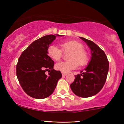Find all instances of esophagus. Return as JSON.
I'll return each mask as SVG.
<instances>
[{
  "label": "esophagus",
  "instance_id": "34e87169",
  "mask_svg": "<svg viewBox=\"0 0 124 124\" xmlns=\"http://www.w3.org/2000/svg\"><path fill=\"white\" fill-rule=\"evenodd\" d=\"M62 76H66V75H67V73H64V72H62Z\"/></svg>",
  "mask_w": 124,
  "mask_h": 124
}]
</instances>
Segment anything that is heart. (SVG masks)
<instances>
[{"instance_id":"heart-1","label":"heart","mask_w":124,"mask_h":124,"mask_svg":"<svg viewBox=\"0 0 124 124\" xmlns=\"http://www.w3.org/2000/svg\"><path fill=\"white\" fill-rule=\"evenodd\" d=\"M61 46L64 52L70 51L68 58L69 61H61L56 63L55 66L56 70L68 73L78 68V65L83 66L87 63L88 55L82 44L75 41H68L62 42ZM62 51L56 45H51L48 49V54L52 59L58 61L62 56Z\"/></svg>"}]
</instances>
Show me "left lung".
Wrapping results in <instances>:
<instances>
[{"instance_id": "8db88e82", "label": "left lung", "mask_w": 124, "mask_h": 124, "mask_svg": "<svg viewBox=\"0 0 124 124\" xmlns=\"http://www.w3.org/2000/svg\"><path fill=\"white\" fill-rule=\"evenodd\" d=\"M80 38L90 49L91 59L81 73L75 76L70 87L76 96L86 98L96 95L103 87L108 72L109 62L104 52L94 42L83 37Z\"/></svg>"}]
</instances>
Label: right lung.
Here are the masks:
<instances>
[{
	"instance_id": "right-lung-1",
	"label": "right lung",
	"mask_w": 124,
	"mask_h": 124,
	"mask_svg": "<svg viewBox=\"0 0 124 124\" xmlns=\"http://www.w3.org/2000/svg\"><path fill=\"white\" fill-rule=\"evenodd\" d=\"M56 36L62 35H47L34 41L18 60V82L26 94L34 99H43L52 94L62 78L60 71L54 69V61L48 55V48Z\"/></svg>"
}]
</instances>
